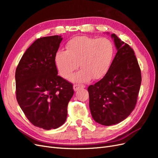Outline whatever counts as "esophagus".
Instances as JSON below:
<instances>
[{
	"mask_svg": "<svg viewBox=\"0 0 158 158\" xmlns=\"http://www.w3.org/2000/svg\"><path fill=\"white\" fill-rule=\"evenodd\" d=\"M85 88V85H81V84H74L73 85V89L76 92V91H78L79 89L81 88Z\"/></svg>",
	"mask_w": 158,
	"mask_h": 158,
	"instance_id": "1",
	"label": "esophagus"
}]
</instances>
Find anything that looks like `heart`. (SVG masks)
I'll return each instance as SVG.
<instances>
[{"mask_svg":"<svg viewBox=\"0 0 158 158\" xmlns=\"http://www.w3.org/2000/svg\"><path fill=\"white\" fill-rule=\"evenodd\" d=\"M114 46L106 38L76 36L70 40L66 45V51H60L55 55V64L59 74L68 79L78 69H81L72 76L74 82H88L93 78H101L111 65Z\"/></svg>","mask_w":158,"mask_h":158,"instance_id":"1","label":"heart"}]
</instances>
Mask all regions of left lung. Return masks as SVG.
<instances>
[{"mask_svg": "<svg viewBox=\"0 0 158 158\" xmlns=\"http://www.w3.org/2000/svg\"><path fill=\"white\" fill-rule=\"evenodd\" d=\"M111 37L117 54L104 77L88 88L92 116L105 126L115 125L130 115L136 106L142 81L133 49L114 33Z\"/></svg>", "mask_w": 158, "mask_h": 158, "instance_id": "obj_1", "label": "left lung"}]
</instances>
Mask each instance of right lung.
Segmentation results:
<instances>
[{"label":"right lung","mask_w":158,"mask_h":158,"mask_svg":"<svg viewBox=\"0 0 158 158\" xmlns=\"http://www.w3.org/2000/svg\"><path fill=\"white\" fill-rule=\"evenodd\" d=\"M62 40L61 35L37 39L26 51L16 70L19 106L33 125L45 130L63 125L74 94L72 84L57 75L55 58Z\"/></svg>","instance_id":"add662e5"}]
</instances>
